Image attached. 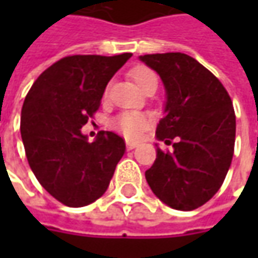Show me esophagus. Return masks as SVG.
Returning a JSON list of instances; mask_svg holds the SVG:
<instances>
[{"instance_id": "34e87169", "label": "esophagus", "mask_w": 258, "mask_h": 258, "mask_svg": "<svg viewBox=\"0 0 258 258\" xmlns=\"http://www.w3.org/2000/svg\"><path fill=\"white\" fill-rule=\"evenodd\" d=\"M136 146H138V144H136V142H129V141L126 142V148H127L129 151H132V149H135Z\"/></svg>"}]
</instances>
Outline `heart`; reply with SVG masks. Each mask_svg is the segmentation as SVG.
I'll return each mask as SVG.
<instances>
[{
  "instance_id": "b5f03b06",
  "label": "heart",
  "mask_w": 258,
  "mask_h": 258,
  "mask_svg": "<svg viewBox=\"0 0 258 258\" xmlns=\"http://www.w3.org/2000/svg\"><path fill=\"white\" fill-rule=\"evenodd\" d=\"M129 77L132 79V82L142 92L151 85H158V77L155 75V72L152 69L146 67V66H136V67H134L129 72ZM113 126L116 131H119L120 134L123 135L124 138L136 139V138L141 136V134L144 132L145 129H148L149 119L142 113L124 112V113H120L114 119Z\"/></svg>"
}]
</instances>
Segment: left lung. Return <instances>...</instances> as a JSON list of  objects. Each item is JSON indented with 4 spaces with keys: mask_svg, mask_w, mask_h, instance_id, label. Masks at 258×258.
<instances>
[{
    "mask_svg": "<svg viewBox=\"0 0 258 258\" xmlns=\"http://www.w3.org/2000/svg\"><path fill=\"white\" fill-rule=\"evenodd\" d=\"M141 60L161 76L166 89L164 117L156 138L172 152L156 148L145 172L154 194L166 205L191 211L221 188L233 161L235 113L223 83L183 53L145 54Z\"/></svg>",
    "mask_w": 258,
    "mask_h": 258,
    "instance_id": "left-lung-1",
    "label": "left lung"
}]
</instances>
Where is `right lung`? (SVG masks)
<instances>
[{
	"instance_id": "1",
	"label": "right lung",
	"mask_w": 258,
	"mask_h": 258,
	"mask_svg": "<svg viewBox=\"0 0 258 258\" xmlns=\"http://www.w3.org/2000/svg\"><path fill=\"white\" fill-rule=\"evenodd\" d=\"M132 57L67 55L45 69L25 96L21 138L41 186L67 207L100 198L124 154V141L100 131L94 142L82 134L102 103L109 80Z\"/></svg>"
}]
</instances>
